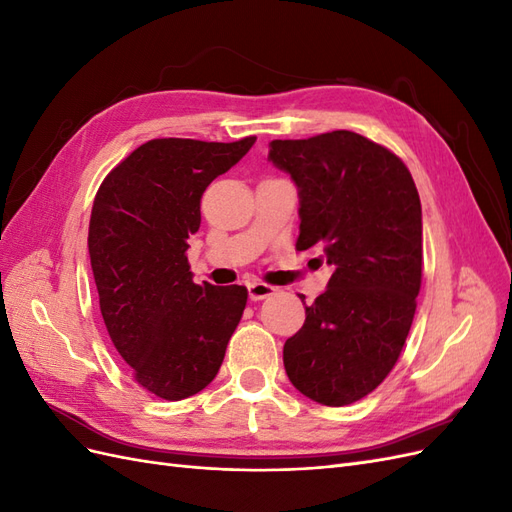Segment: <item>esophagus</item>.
Masks as SVG:
<instances>
[{"mask_svg": "<svg viewBox=\"0 0 512 512\" xmlns=\"http://www.w3.org/2000/svg\"><path fill=\"white\" fill-rule=\"evenodd\" d=\"M247 292H250L252 301H262L267 297H273L277 288L271 284H265V282H252V284H247Z\"/></svg>", "mask_w": 512, "mask_h": 512, "instance_id": "obj_1", "label": "esophagus"}]
</instances>
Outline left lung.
I'll use <instances>...</instances> for the list:
<instances>
[{
	"label": "left lung",
	"mask_w": 512,
	"mask_h": 512,
	"mask_svg": "<svg viewBox=\"0 0 512 512\" xmlns=\"http://www.w3.org/2000/svg\"><path fill=\"white\" fill-rule=\"evenodd\" d=\"M269 160L299 188L297 250L320 245L335 271L286 339L294 389L342 408L391 374L423 280L421 198L408 166L369 138L335 130L271 141Z\"/></svg>",
	"instance_id": "left-lung-1"
}]
</instances>
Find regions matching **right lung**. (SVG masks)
<instances>
[{
	"label": "right lung",
	"instance_id": "1",
	"mask_svg": "<svg viewBox=\"0 0 512 512\" xmlns=\"http://www.w3.org/2000/svg\"><path fill=\"white\" fill-rule=\"evenodd\" d=\"M256 136L235 143L153 138L108 173L89 220V256L111 342L145 391L192 397L218 376L245 286L192 282L188 239L207 185Z\"/></svg>",
	"mask_w": 512,
	"mask_h": 512
}]
</instances>
